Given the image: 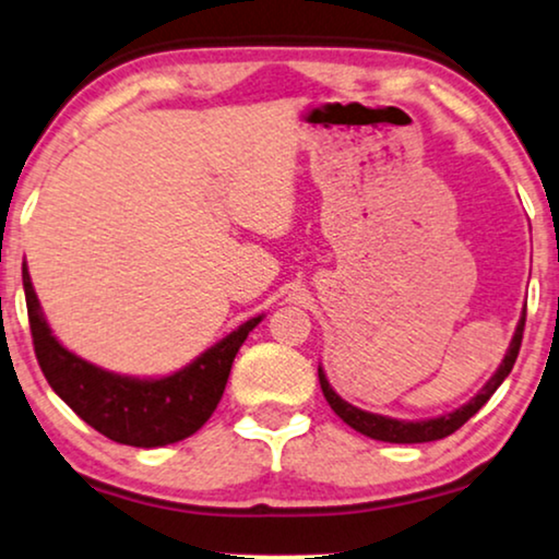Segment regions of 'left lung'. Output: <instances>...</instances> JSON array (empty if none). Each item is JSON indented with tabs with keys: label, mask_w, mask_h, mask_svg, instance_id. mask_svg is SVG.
Wrapping results in <instances>:
<instances>
[{
	"label": "left lung",
	"mask_w": 559,
	"mask_h": 559,
	"mask_svg": "<svg viewBox=\"0 0 559 559\" xmlns=\"http://www.w3.org/2000/svg\"><path fill=\"white\" fill-rule=\"evenodd\" d=\"M524 323H526V308L524 313H521L516 333H513L511 346L509 352H506L501 367H498V372L485 382L480 393H477L467 405L456 408L454 413H447V416H439V418H429V421H397V418L377 416V413L354 408L352 403L342 401V397L333 393V388L329 385V380H325V372L321 367H318V380H321V390L333 413H336L344 424H349L354 431L365 433V437L377 439V441H390V444H421V441H437V439L449 437V433H454L462 424H467L469 418H473L475 413L490 401V395L501 388V382L509 377V372L513 369V361L519 357L521 338H524Z\"/></svg>",
	"instance_id": "left-lung-1"
}]
</instances>
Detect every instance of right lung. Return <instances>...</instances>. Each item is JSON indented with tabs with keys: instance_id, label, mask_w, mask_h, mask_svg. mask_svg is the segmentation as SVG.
Instances as JSON below:
<instances>
[{
	"instance_id": "1",
	"label": "right lung",
	"mask_w": 559,
	"mask_h": 559,
	"mask_svg": "<svg viewBox=\"0 0 559 559\" xmlns=\"http://www.w3.org/2000/svg\"><path fill=\"white\" fill-rule=\"evenodd\" d=\"M23 287L35 357L48 385L94 431L118 444L143 449L174 444L202 429L221 403L238 349L253 325L262 321V316H257L238 325L179 372L138 380L107 372L63 349L48 329L27 266H23Z\"/></svg>"
}]
</instances>
